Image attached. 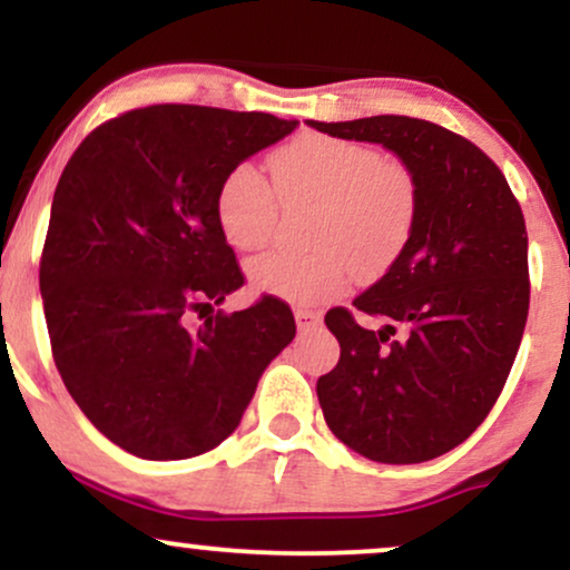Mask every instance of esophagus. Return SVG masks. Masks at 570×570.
Returning a JSON list of instances; mask_svg holds the SVG:
<instances>
[{
    "instance_id": "1",
    "label": "esophagus",
    "mask_w": 570,
    "mask_h": 570,
    "mask_svg": "<svg viewBox=\"0 0 570 570\" xmlns=\"http://www.w3.org/2000/svg\"><path fill=\"white\" fill-rule=\"evenodd\" d=\"M294 318H297L299 332H311L322 324V316H318L316 311H305V307H297V311H294Z\"/></svg>"
}]
</instances>
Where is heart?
I'll use <instances>...</instances> for the list:
<instances>
[{"mask_svg": "<svg viewBox=\"0 0 570 570\" xmlns=\"http://www.w3.org/2000/svg\"><path fill=\"white\" fill-rule=\"evenodd\" d=\"M271 171L273 185L252 163H238L214 200L222 235L238 252H257L273 238L281 200L318 203L311 248L252 259L248 278L259 292L318 305L348 289L358 273L381 276L402 257L417 219V185L404 163L385 160L367 144L299 136L273 153Z\"/></svg>", "mask_w": 570, "mask_h": 570, "instance_id": "1", "label": "heart"}]
</instances>
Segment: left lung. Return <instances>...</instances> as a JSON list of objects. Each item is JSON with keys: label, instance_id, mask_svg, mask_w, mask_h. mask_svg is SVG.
<instances>
[{"label": "left lung", "instance_id": "1", "mask_svg": "<svg viewBox=\"0 0 570 570\" xmlns=\"http://www.w3.org/2000/svg\"><path fill=\"white\" fill-rule=\"evenodd\" d=\"M322 134L383 144L415 176L417 219L402 257L326 326L337 367L318 377L326 426L381 463H421L474 434L501 396L525 330L531 281L522 208L501 168L436 122L404 115L307 120Z\"/></svg>", "mask_w": 570, "mask_h": 570}]
</instances>
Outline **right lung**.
<instances>
[{
    "mask_svg": "<svg viewBox=\"0 0 570 570\" xmlns=\"http://www.w3.org/2000/svg\"><path fill=\"white\" fill-rule=\"evenodd\" d=\"M294 128L265 112L155 104L90 130L63 168L39 259L50 348L77 407L130 455L217 448L292 343L278 297L214 313L244 286L214 200L230 168Z\"/></svg>",
    "mask_w": 570,
    "mask_h": 570,
    "instance_id": "1",
    "label": "right lung"
}]
</instances>
